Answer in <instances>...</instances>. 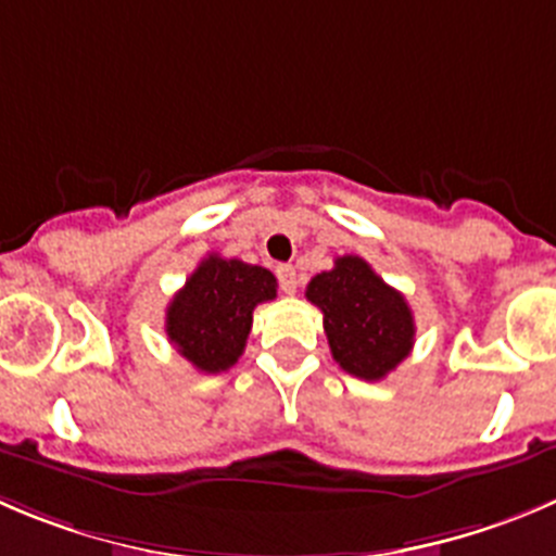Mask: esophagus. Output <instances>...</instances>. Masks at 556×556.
Here are the masks:
<instances>
[{
    "label": "esophagus",
    "instance_id": "obj_1",
    "mask_svg": "<svg viewBox=\"0 0 556 556\" xmlns=\"http://www.w3.org/2000/svg\"><path fill=\"white\" fill-rule=\"evenodd\" d=\"M275 275H278V283H281V289L287 294H294L298 292V269L292 267V264H281V267L275 269Z\"/></svg>",
    "mask_w": 556,
    "mask_h": 556
}]
</instances>
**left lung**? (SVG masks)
I'll list each match as a JSON object with an SVG mask.
<instances>
[{
    "instance_id": "8db88e82",
    "label": "left lung",
    "mask_w": 556,
    "mask_h": 556,
    "mask_svg": "<svg viewBox=\"0 0 556 556\" xmlns=\"http://www.w3.org/2000/svg\"><path fill=\"white\" fill-rule=\"evenodd\" d=\"M305 298L325 314L332 361L352 377L379 382L409 357L415 343L412 308L366 258L338 256L336 267L311 278Z\"/></svg>"
}]
</instances>
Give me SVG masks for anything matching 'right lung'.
Segmentation results:
<instances>
[{"label": "right lung", "instance_id": "obj_1", "mask_svg": "<svg viewBox=\"0 0 556 556\" xmlns=\"http://www.w3.org/2000/svg\"><path fill=\"white\" fill-rule=\"evenodd\" d=\"M269 269L210 253L166 308V336L193 368L220 374L240 361L253 308L275 300Z\"/></svg>", "mask_w": 556, "mask_h": 556}]
</instances>
